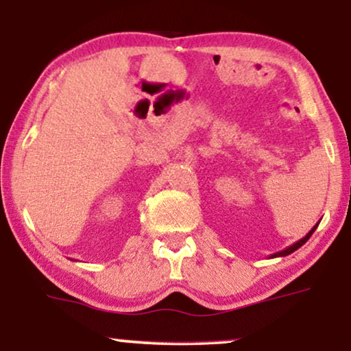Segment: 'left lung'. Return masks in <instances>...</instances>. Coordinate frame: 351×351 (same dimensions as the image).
<instances>
[{
	"label": "left lung",
	"instance_id": "left-lung-1",
	"mask_svg": "<svg viewBox=\"0 0 351 351\" xmlns=\"http://www.w3.org/2000/svg\"><path fill=\"white\" fill-rule=\"evenodd\" d=\"M318 225H319V222H318V223H316V225H315V227H313V228H311V230H310V232H308V233H306L304 238H302V239H299V241H295L294 244H291V246H287L286 249H282V251H280V252H275V254H271V256H270V258H275V257H285V256H289V254H292V252H294V251H297V249H299V247H302V246H304V244H305L306 241H308V239H310V237H311V234H313V232H315V230H316V227H318Z\"/></svg>",
	"mask_w": 351,
	"mask_h": 351
}]
</instances>
